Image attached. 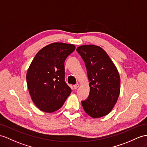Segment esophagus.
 <instances>
[{
    "label": "esophagus",
    "mask_w": 147,
    "mask_h": 147,
    "mask_svg": "<svg viewBox=\"0 0 147 147\" xmlns=\"http://www.w3.org/2000/svg\"><path fill=\"white\" fill-rule=\"evenodd\" d=\"M78 87H79V85H78V84H76V85H74V88L75 90H76V89H77Z\"/></svg>",
    "instance_id": "esophagus-1"
}]
</instances>
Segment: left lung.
<instances>
[{
	"mask_svg": "<svg viewBox=\"0 0 147 147\" xmlns=\"http://www.w3.org/2000/svg\"><path fill=\"white\" fill-rule=\"evenodd\" d=\"M77 52L84 60L90 82V94L82 101L88 115L100 118L109 114L117 103L120 90V78L115 64L100 47L85 45Z\"/></svg>",
	"mask_w": 147,
	"mask_h": 147,
	"instance_id": "8db88e82",
	"label": "left lung"
}]
</instances>
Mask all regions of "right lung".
Wrapping results in <instances>:
<instances>
[{
    "label": "right lung",
    "instance_id": "right-lung-1",
    "mask_svg": "<svg viewBox=\"0 0 147 147\" xmlns=\"http://www.w3.org/2000/svg\"><path fill=\"white\" fill-rule=\"evenodd\" d=\"M76 47L55 42L42 48L27 70L28 91L34 104L43 112L52 113L61 108L71 90L65 81L64 62Z\"/></svg>",
    "mask_w": 147,
    "mask_h": 147
}]
</instances>
